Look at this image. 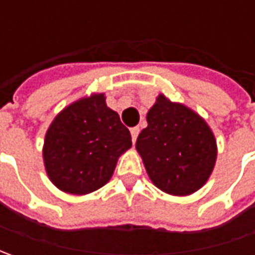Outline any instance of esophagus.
<instances>
[{
  "label": "esophagus",
  "mask_w": 255,
  "mask_h": 255,
  "mask_svg": "<svg viewBox=\"0 0 255 255\" xmlns=\"http://www.w3.org/2000/svg\"><path fill=\"white\" fill-rule=\"evenodd\" d=\"M139 132H140V129H139V128H132V129H130V134H132V142L133 143L136 142Z\"/></svg>",
  "instance_id": "1"
}]
</instances>
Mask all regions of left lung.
<instances>
[{
  "label": "left lung",
  "instance_id": "obj_1",
  "mask_svg": "<svg viewBox=\"0 0 255 255\" xmlns=\"http://www.w3.org/2000/svg\"><path fill=\"white\" fill-rule=\"evenodd\" d=\"M146 121L147 128L137 136L136 150L153 184L171 196H189L201 189L217 160V143L207 122L163 93Z\"/></svg>",
  "mask_w": 255,
  "mask_h": 255
}]
</instances>
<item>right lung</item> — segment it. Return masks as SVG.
Here are the masks:
<instances>
[{"label": "right lung", "instance_id": "add662e5", "mask_svg": "<svg viewBox=\"0 0 255 255\" xmlns=\"http://www.w3.org/2000/svg\"><path fill=\"white\" fill-rule=\"evenodd\" d=\"M130 147V132L108 108L105 93H92L55 116L42 157L49 180L59 190L84 196L111 180L118 159Z\"/></svg>", "mask_w": 255, "mask_h": 255}]
</instances>
